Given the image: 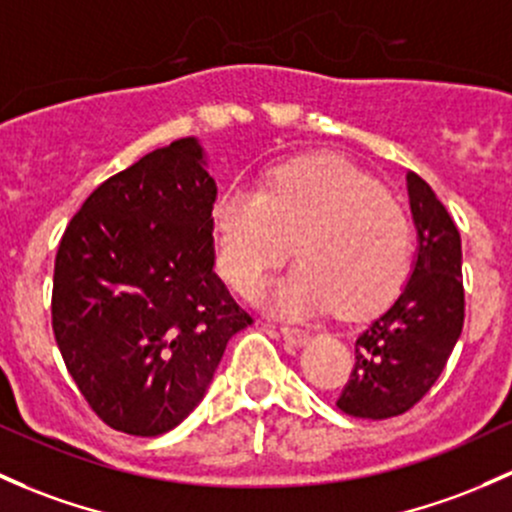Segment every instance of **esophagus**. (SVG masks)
<instances>
[{"mask_svg":"<svg viewBox=\"0 0 512 512\" xmlns=\"http://www.w3.org/2000/svg\"><path fill=\"white\" fill-rule=\"evenodd\" d=\"M279 333H282V338L287 343H292V346H304V343H309L311 333L306 331V328H297V326H282L279 328Z\"/></svg>","mask_w":512,"mask_h":512,"instance_id":"esophagus-1","label":"esophagus"}]
</instances>
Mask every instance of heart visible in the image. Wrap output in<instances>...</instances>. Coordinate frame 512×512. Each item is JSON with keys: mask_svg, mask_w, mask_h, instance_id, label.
<instances>
[{"mask_svg": "<svg viewBox=\"0 0 512 512\" xmlns=\"http://www.w3.org/2000/svg\"><path fill=\"white\" fill-rule=\"evenodd\" d=\"M211 220L215 267L242 297H255L294 240L299 265L267 292L279 314H319L333 304L346 316L370 314L390 304L412 272L410 215L341 159L284 161L260 191L223 188Z\"/></svg>", "mask_w": 512, "mask_h": 512, "instance_id": "b5f03b06", "label": "heart"}]
</instances>
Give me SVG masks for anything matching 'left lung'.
Wrapping results in <instances>:
<instances>
[{"instance_id": "left-lung-1", "label": "left lung", "mask_w": 512, "mask_h": 512, "mask_svg": "<svg viewBox=\"0 0 512 512\" xmlns=\"http://www.w3.org/2000/svg\"><path fill=\"white\" fill-rule=\"evenodd\" d=\"M407 193L417 260L400 297L355 338L351 380L336 402L351 417L387 419L412 410L437 383L464 328L459 228L414 171Z\"/></svg>"}]
</instances>
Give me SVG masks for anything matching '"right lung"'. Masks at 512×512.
Segmentation results:
<instances>
[{
    "label": "right lung",
    "instance_id": "add662e5",
    "mask_svg": "<svg viewBox=\"0 0 512 512\" xmlns=\"http://www.w3.org/2000/svg\"><path fill=\"white\" fill-rule=\"evenodd\" d=\"M215 193L201 144L176 139L102 181L58 245L53 336L117 432L157 437L184 422L252 324L213 272Z\"/></svg>",
    "mask_w": 512,
    "mask_h": 512
}]
</instances>
